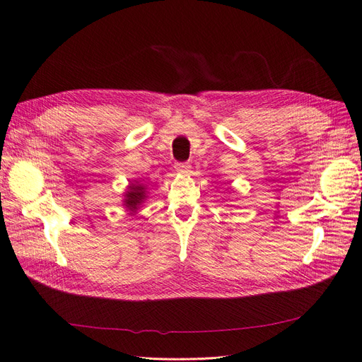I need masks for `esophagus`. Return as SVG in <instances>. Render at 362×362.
Listing matches in <instances>:
<instances>
[{
	"label": "esophagus",
	"mask_w": 362,
	"mask_h": 362,
	"mask_svg": "<svg viewBox=\"0 0 362 362\" xmlns=\"http://www.w3.org/2000/svg\"><path fill=\"white\" fill-rule=\"evenodd\" d=\"M175 170L180 173H187L190 170V164L189 163H177L175 164Z\"/></svg>",
	"instance_id": "obj_1"
}]
</instances>
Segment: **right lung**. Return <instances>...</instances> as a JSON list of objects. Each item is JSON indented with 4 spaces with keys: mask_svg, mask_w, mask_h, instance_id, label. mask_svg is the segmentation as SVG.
<instances>
[{
    "mask_svg": "<svg viewBox=\"0 0 362 362\" xmlns=\"http://www.w3.org/2000/svg\"><path fill=\"white\" fill-rule=\"evenodd\" d=\"M145 199V187L141 184H131L125 194V205L129 211H136L140 202Z\"/></svg>",
    "mask_w": 362,
    "mask_h": 362,
    "instance_id": "obj_1",
    "label": "right lung"
}]
</instances>
